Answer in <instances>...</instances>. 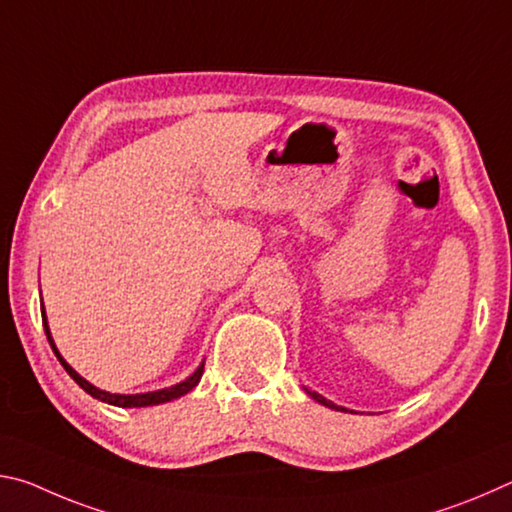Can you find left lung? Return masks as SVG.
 <instances>
[{
  "label": "left lung",
  "mask_w": 512,
  "mask_h": 512,
  "mask_svg": "<svg viewBox=\"0 0 512 512\" xmlns=\"http://www.w3.org/2000/svg\"><path fill=\"white\" fill-rule=\"evenodd\" d=\"M305 393L311 397V400H316L318 404H323V406H329V409H334V411H348L345 409V406H336L334 402H329L327 397H323V395H318L316 391H309V388H305Z\"/></svg>",
  "instance_id": "left-lung-1"
}]
</instances>
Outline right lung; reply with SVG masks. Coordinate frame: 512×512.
Segmentation results:
<instances>
[{
  "mask_svg": "<svg viewBox=\"0 0 512 512\" xmlns=\"http://www.w3.org/2000/svg\"><path fill=\"white\" fill-rule=\"evenodd\" d=\"M42 311V325H45V334H47V341L51 345V350H54V354L60 361V366H63L67 370V375L72 377L76 384H79L85 393L92 395L94 400H101L106 404H112V406H121V409H140V406H155V404H164V402H171V400H178V397L187 395L192 388L201 381L203 377V368H205V361L198 366L192 375H189L185 381H180V384H173L169 388H160V391H151V393H135V395H121V393H108V391H101V388H97L94 384H90L88 379H83L79 372H76L69 363L63 359V354L58 352L54 339H51V332H49V323H47V314H45V305L40 307Z\"/></svg>",
  "mask_w": 512,
  "mask_h": 512,
  "instance_id": "1",
  "label": "right lung"
}]
</instances>
